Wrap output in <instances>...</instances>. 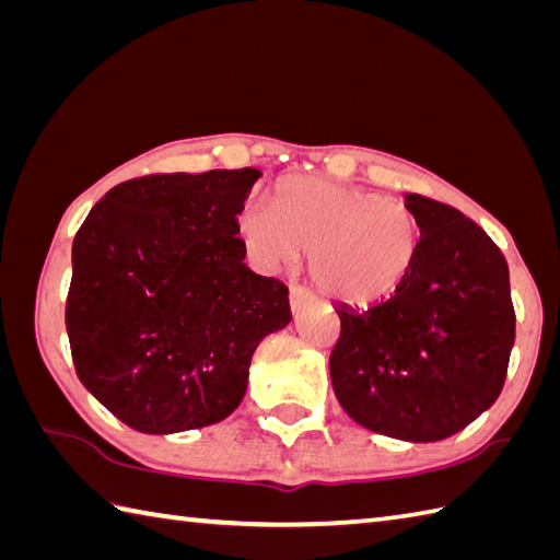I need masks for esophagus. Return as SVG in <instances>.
<instances>
[{
	"label": "esophagus",
	"mask_w": 560,
	"mask_h": 560,
	"mask_svg": "<svg viewBox=\"0 0 560 560\" xmlns=\"http://www.w3.org/2000/svg\"><path fill=\"white\" fill-rule=\"evenodd\" d=\"M317 299H315V293L311 291V289H303V287H293L291 289V311L299 315V313H303L307 305H313Z\"/></svg>",
	"instance_id": "obj_1"
}]
</instances>
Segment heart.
<instances>
[{"label":"heart","mask_w":560,"mask_h":560,"mask_svg":"<svg viewBox=\"0 0 560 560\" xmlns=\"http://www.w3.org/2000/svg\"><path fill=\"white\" fill-rule=\"evenodd\" d=\"M241 235L267 265L311 255L319 289L347 303H371L395 293L419 257L421 229L395 199L293 175L277 187V207L249 201Z\"/></svg>","instance_id":"heart-1"}]
</instances>
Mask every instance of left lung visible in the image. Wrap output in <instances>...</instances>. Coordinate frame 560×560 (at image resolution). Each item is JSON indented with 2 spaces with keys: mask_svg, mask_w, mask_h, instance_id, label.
Segmentation results:
<instances>
[{
  "mask_svg": "<svg viewBox=\"0 0 560 560\" xmlns=\"http://www.w3.org/2000/svg\"><path fill=\"white\" fill-rule=\"evenodd\" d=\"M419 257L392 299L337 307L329 355L335 395L355 423L409 443L459 433L493 407L515 343V307L501 249L462 211L407 195Z\"/></svg>",
  "mask_w": 560,
  "mask_h": 560,
  "instance_id": "1",
  "label": "left lung"
}]
</instances>
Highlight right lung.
I'll return each instance as SVG.
<instances>
[{
    "label": "right lung",
    "instance_id": "add662e5",
    "mask_svg": "<svg viewBox=\"0 0 560 560\" xmlns=\"http://www.w3.org/2000/svg\"><path fill=\"white\" fill-rule=\"evenodd\" d=\"M257 168L113 187L71 245L77 375L139 433L205 428L243 401L259 341L291 323L289 289L245 265L237 213Z\"/></svg>",
    "mask_w": 560,
    "mask_h": 560
}]
</instances>
